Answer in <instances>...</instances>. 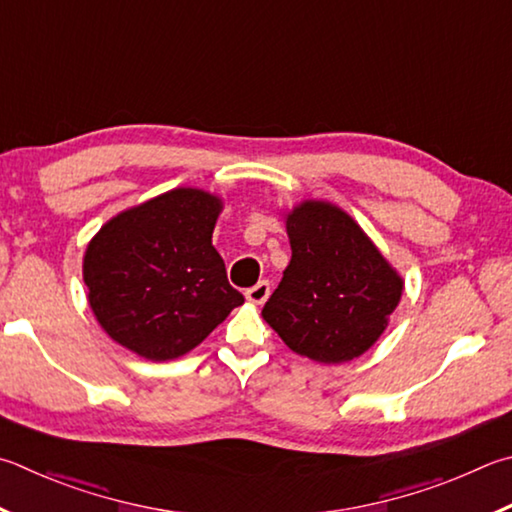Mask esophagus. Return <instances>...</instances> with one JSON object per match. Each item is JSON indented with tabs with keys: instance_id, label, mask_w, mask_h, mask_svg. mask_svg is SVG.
<instances>
[{
	"instance_id": "34e87169",
	"label": "esophagus",
	"mask_w": 512,
	"mask_h": 512,
	"mask_svg": "<svg viewBox=\"0 0 512 512\" xmlns=\"http://www.w3.org/2000/svg\"><path fill=\"white\" fill-rule=\"evenodd\" d=\"M268 295H271V284L264 280V282H257L253 288H248L246 300L250 304H264L268 300Z\"/></svg>"
}]
</instances>
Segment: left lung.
<instances>
[{"mask_svg": "<svg viewBox=\"0 0 512 512\" xmlns=\"http://www.w3.org/2000/svg\"><path fill=\"white\" fill-rule=\"evenodd\" d=\"M284 224L291 262L262 318L297 356L324 365L362 356L387 329L403 277L336 203L300 201Z\"/></svg>", "mask_w": 512, "mask_h": 512, "instance_id": "1", "label": "left lung"}]
</instances>
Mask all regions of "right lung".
<instances>
[{
  "instance_id": "1",
  "label": "right lung",
  "mask_w": 512,
  "mask_h": 512,
  "mask_svg": "<svg viewBox=\"0 0 512 512\" xmlns=\"http://www.w3.org/2000/svg\"><path fill=\"white\" fill-rule=\"evenodd\" d=\"M221 210L217 194L174 188L118 212L91 237L82 280L111 340L145 360H174L244 304L212 246Z\"/></svg>"
}]
</instances>
